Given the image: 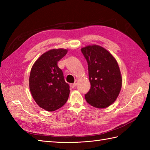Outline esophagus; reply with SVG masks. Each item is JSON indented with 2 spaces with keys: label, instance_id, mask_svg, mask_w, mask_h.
<instances>
[{
  "label": "esophagus",
  "instance_id": "esophagus-1",
  "mask_svg": "<svg viewBox=\"0 0 150 150\" xmlns=\"http://www.w3.org/2000/svg\"><path fill=\"white\" fill-rule=\"evenodd\" d=\"M77 86V83H73V84H70V87H71V88H75V86Z\"/></svg>",
  "mask_w": 150,
  "mask_h": 150
}]
</instances>
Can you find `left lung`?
Returning <instances> with one entry per match:
<instances>
[{"label": "left lung", "instance_id": "left-lung-1", "mask_svg": "<svg viewBox=\"0 0 150 150\" xmlns=\"http://www.w3.org/2000/svg\"><path fill=\"white\" fill-rule=\"evenodd\" d=\"M88 65L90 90L85 95L86 100L97 108H107L113 104L122 87L119 65L113 56L98 45L81 49Z\"/></svg>", "mask_w": 150, "mask_h": 150}]
</instances>
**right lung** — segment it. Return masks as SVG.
Masks as SVG:
<instances>
[{
  "instance_id": "add662e5",
  "label": "right lung",
  "mask_w": 150,
  "mask_h": 150,
  "mask_svg": "<svg viewBox=\"0 0 150 150\" xmlns=\"http://www.w3.org/2000/svg\"><path fill=\"white\" fill-rule=\"evenodd\" d=\"M68 50L53 49L43 53L31 69L29 85L32 97L39 106L53 111L66 104L69 95V86L64 78L57 63Z\"/></svg>"
}]
</instances>
